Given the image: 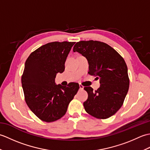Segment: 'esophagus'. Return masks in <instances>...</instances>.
Here are the masks:
<instances>
[{"mask_svg":"<svg viewBox=\"0 0 150 150\" xmlns=\"http://www.w3.org/2000/svg\"><path fill=\"white\" fill-rule=\"evenodd\" d=\"M79 87H80L81 90H83V89H84V86L81 84H79Z\"/></svg>","mask_w":150,"mask_h":150,"instance_id":"34e87169","label":"esophagus"}]
</instances>
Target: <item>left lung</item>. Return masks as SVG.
Returning <instances> with one entry per match:
<instances>
[{
    "instance_id": "1",
    "label": "left lung",
    "mask_w": 150,
    "mask_h": 150,
    "mask_svg": "<svg viewBox=\"0 0 150 150\" xmlns=\"http://www.w3.org/2000/svg\"><path fill=\"white\" fill-rule=\"evenodd\" d=\"M87 59L88 73L100 79L99 88L93 91L84 87L88 97L83 103L86 111L100 119L113 115L122 106L128 91L129 79L124 59L108 44L97 40L79 41L73 47Z\"/></svg>"
}]
</instances>
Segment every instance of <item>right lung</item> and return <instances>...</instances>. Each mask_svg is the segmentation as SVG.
Segmentation results:
<instances>
[{"mask_svg": "<svg viewBox=\"0 0 150 150\" xmlns=\"http://www.w3.org/2000/svg\"><path fill=\"white\" fill-rule=\"evenodd\" d=\"M75 42H52L40 46L28 57L21 77L25 101L41 120L52 122L66 114L79 89L77 82L56 85L55 78L64 71V64Z\"/></svg>", "mask_w": 150, "mask_h": 150, "instance_id": "right-lung-1", "label": "right lung"}]
</instances>
